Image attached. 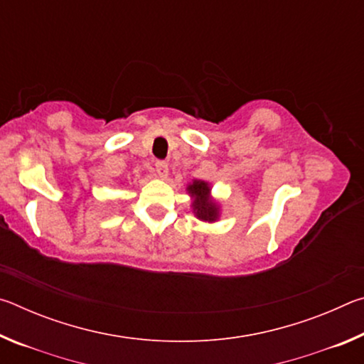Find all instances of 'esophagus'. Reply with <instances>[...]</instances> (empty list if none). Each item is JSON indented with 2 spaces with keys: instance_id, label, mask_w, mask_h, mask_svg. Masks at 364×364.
Returning a JSON list of instances; mask_svg holds the SVG:
<instances>
[{
  "instance_id": "34e87169",
  "label": "esophagus",
  "mask_w": 364,
  "mask_h": 364,
  "mask_svg": "<svg viewBox=\"0 0 364 364\" xmlns=\"http://www.w3.org/2000/svg\"><path fill=\"white\" fill-rule=\"evenodd\" d=\"M168 175V165L164 160H157L156 162V176L159 178H165Z\"/></svg>"
}]
</instances>
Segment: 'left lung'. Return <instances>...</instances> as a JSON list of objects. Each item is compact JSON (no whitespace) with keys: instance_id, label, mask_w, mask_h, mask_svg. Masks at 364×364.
<instances>
[{"instance_id":"obj_1","label":"left lung","mask_w":364,"mask_h":364,"mask_svg":"<svg viewBox=\"0 0 364 364\" xmlns=\"http://www.w3.org/2000/svg\"><path fill=\"white\" fill-rule=\"evenodd\" d=\"M189 194L193 196V210L196 217L204 221H215L218 218V205L210 199V186L205 181L194 180L188 186Z\"/></svg>"}]
</instances>
